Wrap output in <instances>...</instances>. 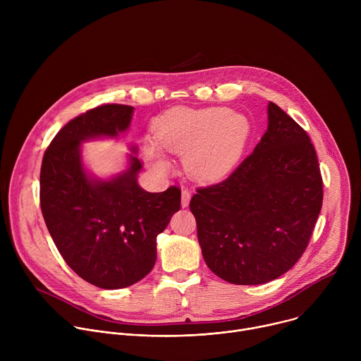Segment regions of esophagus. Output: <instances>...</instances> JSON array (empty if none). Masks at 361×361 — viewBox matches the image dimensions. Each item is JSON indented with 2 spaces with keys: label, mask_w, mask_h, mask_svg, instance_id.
<instances>
[{
  "label": "esophagus",
  "mask_w": 361,
  "mask_h": 361,
  "mask_svg": "<svg viewBox=\"0 0 361 361\" xmlns=\"http://www.w3.org/2000/svg\"><path fill=\"white\" fill-rule=\"evenodd\" d=\"M190 200H191V191L188 188H183V191H181V204H183V207H187Z\"/></svg>",
  "instance_id": "34e87169"
}]
</instances>
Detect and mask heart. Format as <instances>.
<instances>
[{
    "mask_svg": "<svg viewBox=\"0 0 361 361\" xmlns=\"http://www.w3.org/2000/svg\"><path fill=\"white\" fill-rule=\"evenodd\" d=\"M248 137V120L228 109H178L156 126V142L167 151L187 154V167L200 180L226 176L238 161ZM145 156L152 167L166 170L167 163L156 144L147 145Z\"/></svg>",
    "mask_w": 361,
    "mask_h": 361,
    "instance_id": "obj_1",
    "label": "heart"
}]
</instances>
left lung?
I'll return each mask as SVG.
<instances>
[{"label":"left lung","mask_w":361,"mask_h":361,"mask_svg":"<svg viewBox=\"0 0 361 361\" xmlns=\"http://www.w3.org/2000/svg\"><path fill=\"white\" fill-rule=\"evenodd\" d=\"M323 205V178L310 137L274 102L269 128L224 180L190 201L204 262L220 279L264 284L305 251Z\"/></svg>","instance_id":"left-lung-1"}]
</instances>
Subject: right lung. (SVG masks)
Returning a JSON list of instances; mask_svg holds the SVG:
<instances>
[{
    "mask_svg": "<svg viewBox=\"0 0 361 361\" xmlns=\"http://www.w3.org/2000/svg\"><path fill=\"white\" fill-rule=\"evenodd\" d=\"M131 106L102 104L67 123L47 147L39 173L45 226L66 263L99 288H123L144 279L156 264L157 235L181 207L177 185L148 192L137 184L141 163L111 181L90 180L80 142L127 130Z\"/></svg>",
    "mask_w": 361,
    "mask_h": 361,
    "instance_id": "add662e5",
    "label": "right lung"
}]
</instances>
